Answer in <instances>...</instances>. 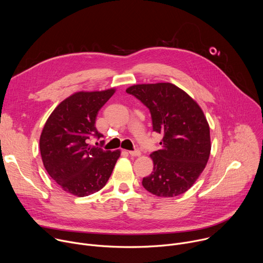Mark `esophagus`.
<instances>
[{"label": "esophagus", "mask_w": 263, "mask_h": 263, "mask_svg": "<svg viewBox=\"0 0 263 263\" xmlns=\"http://www.w3.org/2000/svg\"><path fill=\"white\" fill-rule=\"evenodd\" d=\"M129 154H130L131 156H134V157H138V156L141 155L139 149H134V151H129Z\"/></svg>", "instance_id": "1"}]
</instances>
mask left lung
I'll use <instances>...</instances> for the list:
<instances>
[{"label": "left lung", "mask_w": 263, "mask_h": 263, "mask_svg": "<svg viewBox=\"0 0 263 263\" xmlns=\"http://www.w3.org/2000/svg\"><path fill=\"white\" fill-rule=\"evenodd\" d=\"M146 108L153 131L163 135L161 148L151 154L154 168L142 186L158 197L189 191L204 171L210 155V130L202 109L172 83L138 84L127 88Z\"/></svg>", "instance_id": "left-lung-1"}]
</instances>
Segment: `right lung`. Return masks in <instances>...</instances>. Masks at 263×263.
<instances>
[{
  "mask_svg": "<svg viewBox=\"0 0 263 263\" xmlns=\"http://www.w3.org/2000/svg\"><path fill=\"white\" fill-rule=\"evenodd\" d=\"M115 91L73 93L55 108L45 124L40 139L45 168L68 194L86 197L102 190L121 155L119 149L105 151L89 144L91 137L103 136L96 128L97 116Z\"/></svg>",
  "mask_w": 263,
  "mask_h": 263,
  "instance_id": "add662e5",
  "label": "right lung"
}]
</instances>
